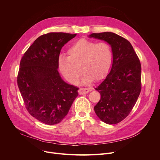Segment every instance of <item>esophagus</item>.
Returning a JSON list of instances; mask_svg holds the SVG:
<instances>
[{
    "instance_id": "1",
    "label": "esophagus",
    "mask_w": 160,
    "mask_h": 160,
    "mask_svg": "<svg viewBox=\"0 0 160 160\" xmlns=\"http://www.w3.org/2000/svg\"><path fill=\"white\" fill-rule=\"evenodd\" d=\"M90 92V90L88 88H80L78 90V93L80 95H82L84 93H87Z\"/></svg>"
}]
</instances>
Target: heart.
Returning <instances> with one entry per match:
<instances>
[{
  "label": "heart",
  "mask_w": 160,
  "mask_h": 160,
  "mask_svg": "<svg viewBox=\"0 0 160 160\" xmlns=\"http://www.w3.org/2000/svg\"><path fill=\"white\" fill-rule=\"evenodd\" d=\"M68 58L61 57L58 62L62 75L72 83H77L84 73L82 83L88 84L102 78L109 70L112 59L111 46L106 42L97 43L84 39L73 44L67 51Z\"/></svg>",
  "instance_id": "obj_1"
}]
</instances>
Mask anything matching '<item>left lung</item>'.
Here are the masks:
<instances>
[{
    "instance_id": "8db88e82",
    "label": "left lung",
    "mask_w": 160,
    "mask_h": 160,
    "mask_svg": "<svg viewBox=\"0 0 160 160\" xmlns=\"http://www.w3.org/2000/svg\"><path fill=\"white\" fill-rule=\"evenodd\" d=\"M88 37L107 42L112 49L111 71L95 88L100 99L94 111L103 122L116 124L129 115L140 94V61L129 41L114 32L92 33Z\"/></svg>"
}]
</instances>
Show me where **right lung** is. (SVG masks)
Instances as JSON below:
<instances>
[{
	"label": "right lung",
	"mask_w": 160,
	"mask_h": 160,
	"mask_svg": "<svg viewBox=\"0 0 160 160\" xmlns=\"http://www.w3.org/2000/svg\"><path fill=\"white\" fill-rule=\"evenodd\" d=\"M49 32L38 38L20 62L18 85L29 113L47 125L60 122L78 96L77 87L65 82L58 69L62 47L76 36Z\"/></svg>",
	"instance_id": "1"
}]
</instances>
